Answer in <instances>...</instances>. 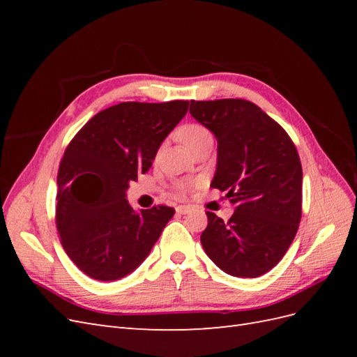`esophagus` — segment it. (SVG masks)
<instances>
[{"label": "esophagus", "mask_w": 357, "mask_h": 357, "mask_svg": "<svg viewBox=\"0 0 357 357\" xmlns=\"http://www.w3.org/2000/svg\"><path fill=\"white\" fill-rule=\"evenodd\" d=\"M176 211H177L178 214H188V213L190 211V207H189V205H177Z\"/></svg>", "instance_id": "obj_1"}]
</instances>
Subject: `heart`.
Wrapping results in <instances>:
<instances>
[{"instance_id":"obj_1","label":"heart","mask_w":357,"mask_h":357,"mask_svg":"<svg viewBox=\"0 0 357 357\" xmlns=\"http://www.w3.org/2000/svg\"><path fill=\"white\" fill-rule=\"evenodd\" d=\"M210 132L207 131V128H204L198 123H189V125H185L183 126L180 131H178V135H180V139L183 143H185L188 147H190L193 143H197L199 138L208 135ZM193 188H195V183L193 181H183L178 185V189L183 192V193H188L190 192Z\"/></svg>"}]
</instances>
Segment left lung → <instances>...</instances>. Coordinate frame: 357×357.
<instances>
[{
    "mask_svg": "<svg viewBox=\"0 0 357 357\" xmlns=\"http://www.w3.org/2000/svg\"><path fill=\"white\" fill-rule=\"evenodd\" d=\"M190 114L218 138L211 188L228 192V222L207 211L205 253L222 271L255 278L273 269L302 215V167L284 129L250 101H190Z\"/></svg>",
    "mask_w": 357,
    "mask_h": 357,
    "instance_id": "8db88e82",
    "label": "left lung"
}]
</instances>
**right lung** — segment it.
Segmentation results:
<instances>
[{
  "label": "right lung",
  "mask_w": 357,
  "mask_h": 357,
  "mask_svg": "<svg viewBox=\"0 0 357 357\" xmlns=\"http://www.w3.org/2000/svg\"><path fill=\"white\" fill-rule=\"evenodd\" d=\"M189 101H128L96 113L67 146L58 171L56 228L80 271L100 282L132 273L176 210L135 211L125 198L144 174Z\"/></svg>",
  "instance_id": "add662e5"
}]
</instances>
